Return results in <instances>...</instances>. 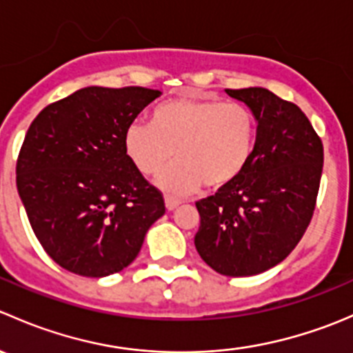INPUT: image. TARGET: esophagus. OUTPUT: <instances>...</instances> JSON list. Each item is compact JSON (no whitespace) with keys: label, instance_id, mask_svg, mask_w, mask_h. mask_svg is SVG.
Returning <instances> with one entry per match:
<instances>
[{"label":"esophagus","instance_id":"1","mask_svg":"<svg viewBox=\"0 0 353 353\" xmlns=\"http://www.w3.org/2000/svg\"><path fill=\"white\" fill-rule=\"evenodd\" d=\"M179 205H181V199H176V198H172V196H167L165 198V208L169 210V212L176 210Z\"/></svg>","mask_w":353,"mask_h":353}]
</instances>
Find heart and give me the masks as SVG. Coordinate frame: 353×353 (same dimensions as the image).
I'll list each match as a JSON object with an SVG mask.
<instances>
[{
    "instance_id": "heart-1",
    "label": "heart",
    "mask_w": 353,
    "mask_h": 353,
    "mask_svg": "<svg viewBox=\"0 0 353 353\" xmlns=\"http://www.w3.org/2000/svg\"><path fill=\"white\" fill-rule=\"evenodd\" d=\"M256 147V119L239 102L208 95H183L157 105L152 124L133 121L124 131V150L138 172L155 176L169 194L232 184L248 169Z\"/></svg>"
}]
</instances>
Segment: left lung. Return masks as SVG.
<instances>
[{"label":"left lung","instance_id":"left-lung-1","mask_svg":"<svg viewBox=\"0 0 353 353\" xmlns=\"http://www.w3.org/2000/svg\"><path fill=\"white\" fill-rule=\"evenodd\" d=\"M256 119L248 169L213 196L199 199L194 245L225 276H252L282 263L314 213L323 143L305 114L261 87L225 90Z\"/></svg>","mask_w":353,"mask_h":353}]
</instances>
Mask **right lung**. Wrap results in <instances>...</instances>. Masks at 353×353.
Here are the masks:
<instances>
[{
	"label": "right lung",
	"mask_w": 353,
	"mask_h": 353,
	"mask_svg": "<svg viewBox=\"0 0 353 353\" xmlns=\"http://www.w3.org/2000/svg\"><path fill=\"white\" fill-rule=\"evenodd\" d=\"M143 87L80 88L32 121L17 188L44 251L71 273L112 275L133 263L163 198L124 150L128 124L160 97Z\"/></svg>",
	"instance_id": "right-lung-1"
}]
</instances>
